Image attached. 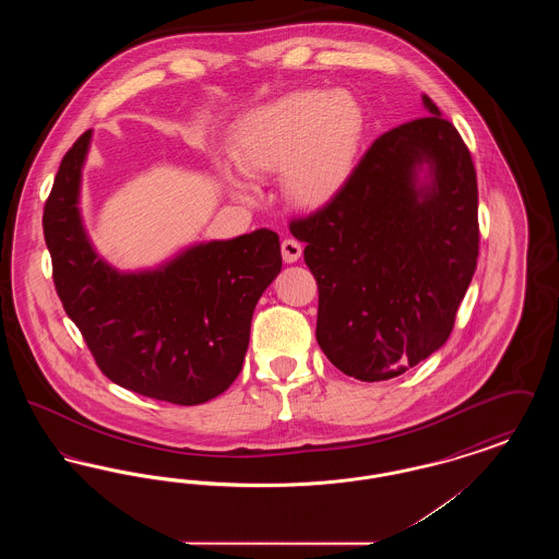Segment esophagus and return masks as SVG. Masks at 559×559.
Wrapping results in <instances>:
<instances>
[{
    "mask_svg": "<svg viewBox=\"0 0 559 559\" xmlns=\"http://www.w3.org/2000/svg\"><path fill=\"white\" fill-rule=\"evenodd\" d=\"M301 251H304L301 245L295 239H285L281 242V253H283V260H285L287 264L297 262V260L301 258Z\"/></svg>",
    "mask_w": 559,
    "mask_h": 559,
    "instance_id": "34e87169",
    "label": "esophagus"
}]
</instances>
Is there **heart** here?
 <instances>
[{"label": "heart", "mask_w": 559, "mask_h": 559, "mask_svg": "<svg viewBox=\"0 0 559 559\" xmlns=\"http://www.w3.org/2000/svg\"><path fill=\"white\" fill-rule=\"evenodd\" d=\"M365 132V108L346 90H299L251 112L230 155L247 176L283 171L292 203L322 207L354 174Z\"/></svg>", "instance_id": "heart-1"}]
</instances>
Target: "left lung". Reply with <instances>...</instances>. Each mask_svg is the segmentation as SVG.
Returning a JSON list of instances; mask_svg holds the SVG:
<instances>
[{
	"instance_id": "left-lung-1",
	"label": "left lung",
	"mask_w": 559,
	"mask_h": 559,
	"mask_svg": "<svg viewBox=\"0 0 559 559\" xmlns=\"http://www.w3.org/2000/svg\"><path fill=\"white\" fill-rule=\"evenodd\" d=\"M379 135L346 187L293 237L319 285L317 340L354 379L385 381L449 340L479 251L478 180L438 107ZM430 167L421 188L416 169Z\"/></svg>"
}]
</instances>
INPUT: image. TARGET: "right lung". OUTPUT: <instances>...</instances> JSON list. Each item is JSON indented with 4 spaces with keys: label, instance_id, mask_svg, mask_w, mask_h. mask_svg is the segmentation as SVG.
Instances as JSON below:
<instances>
[{
    "label": "right lung",
    "instance_id": "right-lung-1",
    "mask_svg": "<svg viewBox=\"0 0 559 559\" xmlns=\"http://www.w3.org/2000/svg\"><path fill=\"white\" fill-rule=\"evenodd\" d=\"M90 135L81 133L60 160L44 207L56 293L112 383L171 404H203L239 377L255 304L283 266L278 235L262 228L190 247L153 272H117L81 226Z\"/></svg>",
    "mask_w": 559,
    "mask_h": 559
}]
</instances>
